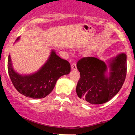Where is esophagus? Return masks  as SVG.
<instances>
[{"label": "esophagus", "mask_w": 135, "mask_h": 135, "mask_svg": "<svg viewBox=\"0 0 135 135\" xmlns=\"http://www.w3.org/2000/svg\"><path fill=\"white\" fill-rule=\"evenodd\" d=\"M71 69H72V70H77V65L75 63H72V65H71Z\"/></svg>", "instance_id": "1"}]
</instances>
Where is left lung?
Returning a JSON list of instances; mask_svg holds the SVG:
<instances>
[{
  "instance_id": "8db88e82",
  "label": "left lung",
  "mask_w": 135,
  "mask_h": 135,
  "mask_svg": "<svg viewBox=\"0 0 135 135\" xmlns=\"http://www.w3.org/2000/svg\"><path fill=\"white\" fill-rule=\"evenodd\" d=\"M107 62L108 64L94 57L83 58L77 62L80 77L76 93L82 102L102 104L110 100L121 89L126 76V55L119 54Z\"/></svg>"
}]
</instances>
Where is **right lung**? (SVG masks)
I'll use <instances>...</instances> for the list:
<instances>
[{"label":"right lung","instance_id":"obj_1","mask_svg":"<svg viewBox=\"0 0 135 135\" xmlns=\"http://www.w3.org/2000/svg\"><path fill=\"white\" fill-rule=\"evenodd\" d=\"M19 39L20 37L16 41ZM7 69L11 80L20 93L27 97L38 99L45 98L51 93L58 79L70 72V64L58 56L52 49L46 62L36 72L23 75L16 72L10 55Z\"/></svg>","mask_w":135,"mask_h":135}]
</instances>
